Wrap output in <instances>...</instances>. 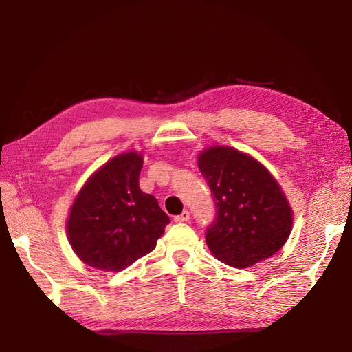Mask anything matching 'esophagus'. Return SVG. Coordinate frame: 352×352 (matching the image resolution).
Here are the masks:
<instances>
[{
  "mask_svg": "<svg viewBox=\"0 0 352 352\" xmlns=\"http://www.w3.org/2000/svg\"><path fill=\"white\" fill-rule=\"evenodd\" d=\"M188 220H189V211H186V210H185L180 216H176V217H175V221H176V223H185V221H188Z\"/></svg>",
  "mask_w": 352,
  "mask_h": 352,
  "instance_id": "esophagus-1",
  "label": "esophagus"
}]
</instances>
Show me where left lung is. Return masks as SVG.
Wrapping results in <instances>:
<instances>
[{
    "mask_svg": "<svg viewBox=\"0 0 352 352\" xmlns=\"http://www.w3.org/2000/svg\"><path fill=\"white\" fill-rule=\"evenodd\" d=\"M198 167L217 206L214 225L206 233L212 255L245 269L278 252L291 235L294 212L269 170L225 145L202 150Z\"/></svg>",
    "mask_w": 352,
    "mask_h": 352,
    "instance_id": "obj_1",
    "label": "left lung"
}]
</instances>
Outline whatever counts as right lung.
Listing matches in <instances>:
<instances>
[{"label":"right lung","instance_id":"right-lung-1","mask_svg":"<svg viewBox=\"0 0 352 352\" xmlns=\"http://www.w3.org/2000/svg\"><path fill=\"white\" fill-rule=\"evenodd\" d=\"M144 155L127 151L94 172L66 223L74 254L94 269L122 272L151 252L170 223L155 197L140 188Z\"/></svg>","mask_w":352,"mask_h":352}]
</instances>
